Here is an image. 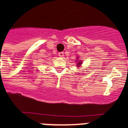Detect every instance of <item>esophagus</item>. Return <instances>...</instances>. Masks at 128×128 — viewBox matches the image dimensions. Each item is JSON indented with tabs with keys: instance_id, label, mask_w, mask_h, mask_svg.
<instances>
[{
	"instance_id": "34e87169",
	"label": "esophagus",
	"mask_w": 128,
	"mask_h": 128,
	"mask_svg": "<svg viewBox=\"0 0 128 128\" xmlns=\"http://www.w3.org/2000/svg\"><path fill=\"white\" fill-rule=\"evenodd\" d=\"M58 56H60V57H63L64 56V52H58Z\"/></svg>"
}]
</instances>
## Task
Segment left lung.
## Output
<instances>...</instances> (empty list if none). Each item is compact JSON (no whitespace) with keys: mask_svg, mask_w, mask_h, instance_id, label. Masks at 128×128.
<instances>
[{"mask_svg":"<svg viewBox=\"0 0 128 128\" xmlns=\"http://www.w3.org/2000/svg\"><path fill=\"white\" fill-rule=\"evenodd\" d=\"M77 64H78V66L79 67V66H80V65H81V64H82V62H81V61H79L78 63H77Z\"/></svg>","mask_w":128,"mask_h":128,"instance_id":"1","label":"left lung"}]
</instances>
